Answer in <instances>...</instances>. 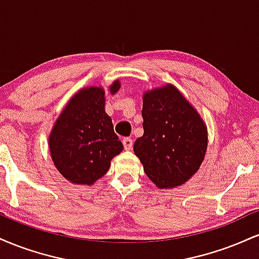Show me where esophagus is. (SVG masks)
Wrapping results in <instances>:
<instances>
[{
  "label": "esophagus",
  "mask_w": 259,
  "mask_h": 259,
  "mask_svg": "<svg viewBox=\"0 0 259 259\" xmlns=\"http://www.w3.org/2000/svg\"><path fill=\"white\" fill-rule=\"evenodd\" d=\"M123 145H124V148H125V151H130L133 148V140L129 138L123 139Z\"/></svg>",
  "instance_id": "obj_1"
}]
</instances>
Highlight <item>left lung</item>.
Segmentation results:
<instances>
[{
	"label": "left lung",
	"mask_w": 259,
	"mask_h": 259,
	"mask_svg": "<svg viewBox=\"0 0 259 259\" xmlns=\"http://www.w3.org/2000/svg\"><path fill=\"white\" fill-rule=\"evenodd\" d=\"M142 118L144 135L134 144V152L145 173L158 189L181 186L206 156V123L171 84L145 91Z\"/></svg>",
	"instance_id": "8db88e82"
}]
</instances>
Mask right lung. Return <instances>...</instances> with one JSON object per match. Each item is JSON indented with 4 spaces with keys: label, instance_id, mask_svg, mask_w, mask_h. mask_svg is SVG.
<instances>
[{
    "label": "right lung",
    "instance_id": "obj_1",
    "mask_svg": "<svg viewBox=\"0 0 259 259\" xmlns=\"http://www.w3.org/2000/svg\"><path fill=\"white\" fill-rule=\"evenodd\" d=\"M120 89L119 80L109 85L111 95ZM106 92L102 86L80 89L68 101L49 136L53 164L64 179L76 185H92L111 167L113 157L123 144L113 130L105 111Z\"/></svg>",
    "mask_w": 259,
    "mask_h": 259
}]
</instances>
